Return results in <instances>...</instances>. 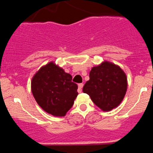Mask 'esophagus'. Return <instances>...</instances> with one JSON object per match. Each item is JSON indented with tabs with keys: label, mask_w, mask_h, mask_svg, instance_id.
Returning a JSON list of instances; mask_svg holds the SVG:
<instances>
[{
	"label": "esophagus",
	"mask_w": 153,
	"mask_h": 153,
	"mask_svg": "<svg viewBox=\"0 0 153 153\" xmlns=\"http://www.w3.org/2000/svg\"><path fill=\"white\" fill-rule=\"evenodd\" d=\"M82 86H83V84H82V83H79L78 84V93H81L82 92Z\"/></svg>",
	"instance_id": "34e87169"
}]
</instances>
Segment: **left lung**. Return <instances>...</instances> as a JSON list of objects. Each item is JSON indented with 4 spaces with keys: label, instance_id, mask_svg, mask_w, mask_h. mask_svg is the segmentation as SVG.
Returning <instances> with one entry per match:
<instances>
[{
    "label": "left lung",
    "instance_id": "left-lung-1",
    "mask_svg": "<svg viewBox=\"0 0 153 153\" xmlns=\"http://www.w3.org/2000/svg\"><path fill=\"white\" fill-rule=\"evenodd\" d=\"M89 77L82 91L99 108L109 111L122 103L127 90V78L119 65L103 61L93 67Z\"/></svg>",
    "mask_w": 153,
    "mask_h": 153
}]
</instances>
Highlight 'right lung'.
<instances>
[{"label":"right lung","instance_id":"right-lung-1","mask_svg":"<svg viewBox=\"0 0 153 153\" xmlns=\"http://www.w3.org/2000/svg\"><path fill=\"white\" fill-rule=\"evenodd\" d=\"M31 89L39 106L54 117H65L78 95L72 75L53 61L42 66L34 75Z\"/></svg>","mask_w":153,"mask_h":153}]
</instances>
